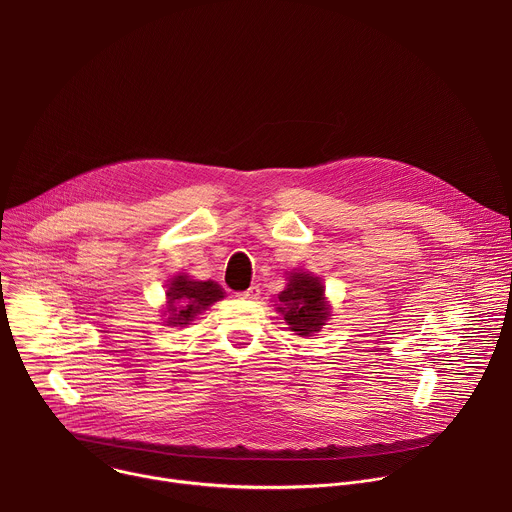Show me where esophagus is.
Segmentation results:
<instances>
[{
    "mask_svg": "<svg viewBox=\"0 0 512 512\" xmlns=\"http://www.w3.org/2000/svg\"><path fill=\"white\" fill-rule=\"evenodd\" d=\"M259 294H261V289L257 285H251L247 291H241L239 298L241 300H259Z\"/></svg>",
    "mask_w": 512,
    "mask_h": 512,
    "instance_id": "esophagus-1",
    "label": "esophagus"
}]
</instances>
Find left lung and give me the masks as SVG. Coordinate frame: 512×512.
<instances>
[{
	"label": "left lung",
	"mask_w": 512,
	"mask_h": 512,
	"mask_svg": "<svg viewBox=\"0 0 512 512\" xmlns=\"http://www.w3.org/2000/svg\"><path fill=\"white\" fill-rule=\"evenodd\" d=\"M279 304L277 310L300 336L318 332L330 316L322 283L310 273H291L287 287L279 294Z\"/></svg>",
	"instance_id": "obj_1"
}]
</instances>
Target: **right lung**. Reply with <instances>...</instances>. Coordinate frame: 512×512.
<instances>
[{
	"instance_id": "obj_1",
	"label": "right lung",
	"mask_w": 512,
	"mask_h": 512,
	"mask_svg": "<svg viewBox=\"0 0 512 512\" xmlns=\"http://www.w3.org/2000/svg\"><path fill=\"white\" fill-rule=\"evenodd\" d=\"M221 298H225L223 289L214 281H192L186 275H178L168 289V312L172 314L168 324L184 326Z\"/></svg>"
}]
</instances>
